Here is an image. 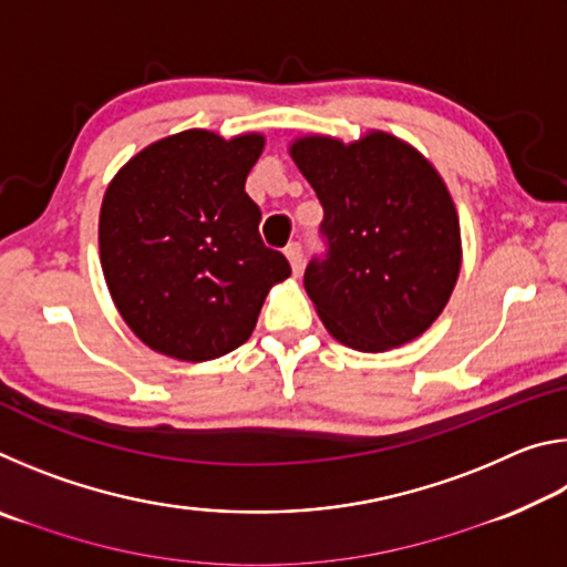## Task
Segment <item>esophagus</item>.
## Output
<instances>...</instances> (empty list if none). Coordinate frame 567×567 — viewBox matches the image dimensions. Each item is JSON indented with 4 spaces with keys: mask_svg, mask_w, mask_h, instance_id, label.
I'll return each mask as SVG.
<instances>
[{
    "mask_svg": "<svg viewBox=\"0 0 567 567\" xmlns=\"http://www.w3.org/2000/svg\"><path fill=\"white\" fill-rule=\"evenodd\" d=\"M285 257H287V260H290L292 272H295V275H300V272H302V247L297 245V243L287 245V249H285Z\"/></svg>",
    "mask_w": 567,
    "mask_h": 567,
    "instance_id": "esophagus-1",
    "label": "esophagus"
}]
</instances>
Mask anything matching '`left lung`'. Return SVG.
I'll return each instance as SVG.
<instances>
[{
	"label": "left lung",
	"mask_w": 567,
	"mask_h": 567,
	"mask_svg": "<svg viewBox=\"0 0 567 567\" xmlns=\"http://www.w3.org/2000/svg\"><path fill=\"white\" fill-rule=\"evenodd\" d=\"M290 157L324 213L328 260L305 270L324 328L360 352L420 338L445 310L463 262L457 209L437 169L380 130L348 145L305 134Z\"/></svg>",
	"instance_id": "8db88e82"
}]
</instances>
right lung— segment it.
<instances>
[{"label": "right lung", "mask_w": 567, "mask_h": 567, "mask_svg": "<svg viewBox=\"0 0 567 567\" xmlns=\"http://www.w3.org/2000/svg\"><path fill=\"white\" fill-rule=\"evenodd\" d=\"M260 132L185 130L137 152L104 192L100 262L122 320L155 352L223 358L249 340L270 287L290 277L262 245L245 179Z\"/></svg>", "instance_id": "obj_1"}]
</instances>
